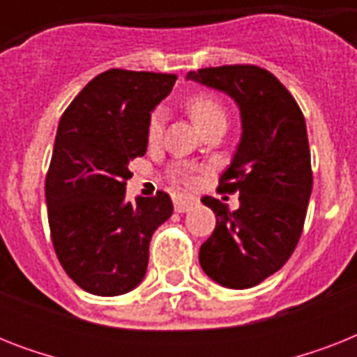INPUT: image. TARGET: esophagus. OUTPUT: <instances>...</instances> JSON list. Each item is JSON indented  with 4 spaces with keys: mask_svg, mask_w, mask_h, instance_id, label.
Returning <instances> with one entry per match:
<instances>
[{
    "mask_svg": "<svg viewBox=\"0 0 357 357\" xmlns=\"http://www.w3.org/2000/svg\"><path fill=\"white\" fill-rule=\"evenodd\" d=\"M196 204H198V200H196L195 196H183V195L174 196V209H176L178 213L190 211Z\"/></svg>",
    "mask_w": 357,
    "mask_h": 357,
    "instance_id": "1",
    "label": "esophagus"
}]
</instances>
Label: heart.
Instances as JSON below:
<instances>
[{"mask_svg": "<svg viewBox=\"0 0 357 357\" xmlns=\"http://www.w3.org/2000/svg\"><path fill=\"white\" fill-rule=\"evenodd\" d=\"M187 109H189L190 116L202 131H206L211 126H226V122H228V109L222 103V100L211 92H200V94L190 98ZM165 120H167L165 109H155L151 113L150 122H148V140L151 144L161 140L162 131H165ZM170 174H172L174 179H178L181 183L192 181L190 170L185 165H174Z\"/></svg>", "mask_w": 357, "mask_h": 357, "instance_id": "1", "label": "heart"}]
</instances>
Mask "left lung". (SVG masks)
Segmentation results:
<instances>
[{"instance_id": "1", "label": "left lung", "mask_w": 357, "mask_h": 357, "mask_svg": "<svg viewBox=\"0 0 357 357\" xmlns=\"http://www.w3.org/2000/svg\"><path fill=\"white\" fill-rule=\"evenodd\" d=\"M187 79L226 92L241 109L243 135L218 190L238 192L237 211L204 196L217 215L202 244L207 276L229 289H248L282 268L298 244L313 189L304 114L268 70L231 64L189 72Z\"/></svg>"}]
</instances>
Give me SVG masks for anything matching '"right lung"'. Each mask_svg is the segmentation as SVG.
<instances>
[{"mask_svg": "<svg viewBox=\"0 0 357 357\" xmlns=\"http://www.w3.org/2000/svg\"><path fill=\"white\" fill-rule=\"evenodd\" d=\"M174 74L113 68L61 116L46 176L47 222L61 265L83 291L119 296L142 282L150 238L172 215L167 192L126 200L129 161L148 148L151 111Z\"/></svg>", "mask_w": 357, "mask_h": 357, "instance_id": "right-lung-1", "label": "right lung"}]
</instances>
